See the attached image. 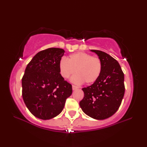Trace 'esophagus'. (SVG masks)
Wrapping results in <instances>:
<instances>
[{
  "instance_id": "obj_1",
  "label": "esophagus",
  "mask_w": 147,
  "mask_h": 147,
  "mask_svg": "<svg viewBox=\"0 0 147 147\" xmlns=\"http://www.w3.org/2000/svg\"><path fill=\"white\" fill-rule=\"evenodd\" d=\"M72 88H73V91L76 90V89H78V87L76 86H72Z\"/></svg>"
}]
</instances>
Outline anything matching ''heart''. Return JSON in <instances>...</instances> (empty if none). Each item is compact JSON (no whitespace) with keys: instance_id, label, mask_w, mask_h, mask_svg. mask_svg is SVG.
Returning <instances> with one entry per match:
<instances>
[{"instance_id":"heart-1","label":"heart","mask_w":147,"mask_h":147,"mask_svg":"<svg viewBox=\"0 0 147 147\" xmlns=\"http://www.w3.org/2000/svg\"><path fill=\"white\" fill-rule=\"evenodd\" d=\"M102 65L97 57L88 53H76L68 57V60L62 58L59 63L61 76L65 79L69 78L75 73L77 75L71 79L74 83L87 84L94 83L100 76Z\"/></svg>"}]
</instances>
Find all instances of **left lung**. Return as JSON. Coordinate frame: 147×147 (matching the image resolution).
Segmentation results:
<instances>
[{
	"label": "left lung",
	"instance_id": "8db88e82",
	"mask_svg": "<svg viewBox=\"0 0 147 147\" xmlns=\"http://www.w3.org/2000/svg\"><path fill=\"white\" fill-rule=\"evenodd\" d=\"M97 54L102 65L99 78L82 90L84 97L80 106L87 115L96 120L112 116L120 106L124 91V76L116 59L104 52L91 50Z\"/></svg>",
	"mask_w": 147,
	"mask_h": 147
}]
</instances>
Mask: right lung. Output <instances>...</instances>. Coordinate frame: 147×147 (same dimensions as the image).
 <instances>
[{"label": "right lung", "mask_w": 147, "mask_h": 147, "mask_svg": "<svg viewBox=\"0 0 147 147\" xmlns=\"http://www.w3.org/2000/svg\"><path fill=\"white\" fill-rule=\"evenodd\" d=\"M64 53V50L59 48L44 50L27 65L22 78V95L27 108L37 118L55 117L71 95L72 86L64 80L59 70Z\"/></svg>", "instance_id": "right-lung-1"}]
</instances>
